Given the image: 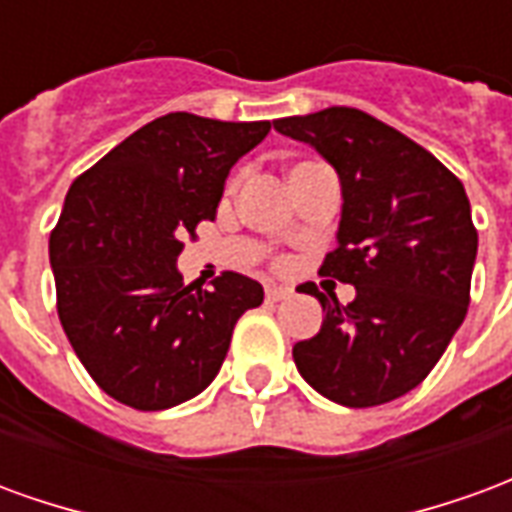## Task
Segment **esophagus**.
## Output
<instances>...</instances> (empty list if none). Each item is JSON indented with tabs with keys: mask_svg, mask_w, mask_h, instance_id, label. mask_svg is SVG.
Listing matches in <instances>:
<instances>
[{
	"mask_svg": "<svg viewBox=\"0 0 512 512\" xmlns=\"http://www.w3.org/2000/svg\"><path fill=\"white\" fill-rule=\"evenodd\" d=\"M293 296V290L282 288V285H268L266 288V299L268 301H285Z\"/></svg>",
	"mask_w": 512,
	"mask_h": 512,
	"instance_id": "1",
	"label": "esophagus"
}]
</instances>
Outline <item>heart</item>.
Masks as SVG:
<instances>
[{
	"label": "heart",
	"mask_w": 512,
	"mask_h": 512,
	"mask_svg": "<svg viewBox=\"0 0 512 512\" xmlns=\"http://www.w3.org/2000/svg\"><path fill=\"white\" fill-rule=\"evenodd\" d=\"M296 167H304V164H296ZM235 183H238V180H235V178H230V183H227V191H233V189H235ZM277 266H279V268L285 266V260H279Z\"/></svg>",
	"instance_id": "b5f03b06"
}]
</instances>
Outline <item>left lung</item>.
<instances>
[{
  "label": "left lung",
  "instance_id": "left-lung-1",
  "mask_svg": "<svg viewBox=\"0 0 512 512\" xmlns=\"http://www.w3.org/2000/svg\"><path fill=\"white\" fill-rule=\"evenodd\" d=\"M274 128L337 169L343 219L318 274L356 288L345 307L301 288L326 318L293 345V362L340 406H384L425 381L466 318L477 257L469 197L433 153L362 109L329 106Z\"/></svg>",
  "mask_w": 512,
  "mask_h": 512
}]
</instances>
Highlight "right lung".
Listing matches in <instances>:
<instances>
[{"label":"right lung","instance_id":"obj_1","mask_svg":"<svg viewBox=\"0 0 512 512\" xmlns=\"http://www.w3.org/2000/svg\"><path fill=\"white\" fill-rule=\"evenodd\" d=\"M268 120L156 117L73 180L49 260L57 315L106 395L161 411L200 395L222 367L238 318L263 304L255 279L222 271L186 285L175 260L216 216L224 178L260 145Z\"/></svg>","mask_w":512,"mask_h":512}]
</instances>
